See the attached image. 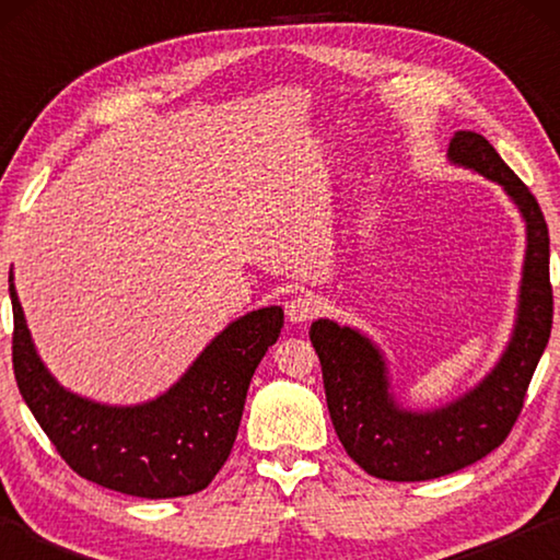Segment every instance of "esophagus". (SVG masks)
Wrapping results in <instances>:
<instances>
[{
    "label": "esophagus",
    "mask_w": 560,
    "mask_h": 560,
    "mask_svg": "<svg viewBox=\"0 0 560 560\" xmlns=\"http://www.w3.org/2000/svg\"><path fill=\"white\" fill-rule=\"evenodd\" d=\"M318 311V301L311 296V293H301V296L291 299L287 303V316L291 324H303V320H308Z\"/></svg>",
    "instance_id": "obj_1"
}]
</instances>
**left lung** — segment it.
<instances>
[{
    "instance_id": "obj_1",
    "label": "left lung",
    "mask_w": 560,
    "mask_h": 560,
    "mask_svg": "<svg viewBox=\"0 0 560 560\" xmlns=\"http://www.w3.org/2000/svg\"><path fill=\"white\" fill-rule=\"evenodd\" d=\"M447 158L504 189L526 226L514 328L489 373L452 400L420 410L397 397L390 360L371 336L330 318H316L308 330L340 444L368 474L387 481L438 479L497 450L514 428L551 336L548 226L536 197L479 132H454Z\"/></svg>"
}]
</instances>
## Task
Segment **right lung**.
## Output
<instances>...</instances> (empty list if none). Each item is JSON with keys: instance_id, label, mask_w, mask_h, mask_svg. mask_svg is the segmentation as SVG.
<instances>
[{"instance_id": "obj_1", "label": "right lung", "mask_w": 560, "mask_h": 560, "mask_svg": "<svg viewBox=\"0 0 560 560\" xmlns=\"http://www.w3.org/2000/svg\"><path fill=\"white\" fill-rule=\"evenodd\" d=\"M14 377L26 407L66 464L83 479L143 499L202 491L236 440L252 375L283 326L281 306L226 324L192 365L153 400L108 405L63 387L34 346L14 271Z\"/></svg>"}]
</instances>
